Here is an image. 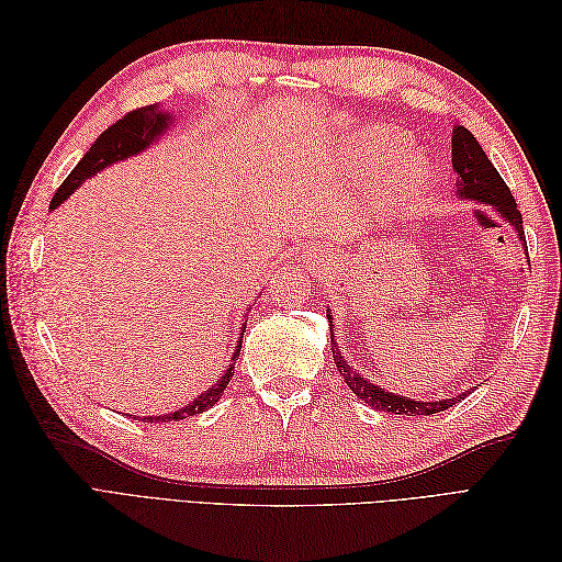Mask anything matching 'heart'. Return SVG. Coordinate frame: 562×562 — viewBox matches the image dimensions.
I'll list each match as a JSON object with an SVG mask.
<instances>
[{"label":"heart","mask_w":562,"mask_h":562,"mask_svg":"<svg viewBox=\"0 0 562 562\" xmlns=\"http://www.w3.org/2000/svg\"><path fill=\"white\" fill-rule=\"evenodd\" d=\"M405 147V138L394 131H363L345 147L342 164L351 173H372L382 166H389V176L396 184H407L422 171V161L407 151H397Z\"/></svg>","instance_id":"obj_1"}]
</instances>
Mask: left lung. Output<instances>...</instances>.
<instances>
[{
	"instance_id": "obj_1",
	"label": "left lung",
	"mask_w": 562,
	"mask_h": 562,
	"mask_svg": "<svg viewBox=\"0 0 562 562\" xmlns=\"http://www.w3.org/2000/svg\"><path fill=\"white\" fill-rule=\"evenodd\" d=\"M452 168L457 173V194L462 199H469V201H479V203H487V206H495L508 220V223L516 227L518 239L525 241L522 215L516 206V199H514L512 190H508L506 182L502 180L497 168L492 166V161L487 159L479 140H475L471 131H467L464 126L452 128ZM525 248H527V244H525ZM328 321L333 326L335 321L330 318V314H328ZM330 347H333V361L339 370V375H342V380L349 384V389L356 396L363 398L370 407H375V411L394 413V415H413V417L415 415H434V413H443L446 407H452L454 403H459L467 396V394H459V396L438 398V401H415L407 396L391 394V391H384L378 384L366 380L363 375H359V372H356L345 361V356L337 349L333 328H330Z\"/></svg>"
}]
</instances>
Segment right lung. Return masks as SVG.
Segmentation results:
<instances>
[{"mask_svg":"<svg viewBox=\"0 0 562 562\" xmlns=\"http://www.w3.org/2000/svg\"><path fill=\"white\" fill-rule=\"evenodd\" d=\"M173 122H176V116L171 112H164L159 105L138 108L119 119V122H114L110 128H105L98 135V140L91 145L87 155L81 157V161L72 168V173L63 180V184L56 190V196L50 199V211L60 206V203L70 196L83 180L93 178L98 171H103V168H108L110 164L124 161L133 155H140V151L147 149L151 145V140H157L159 135L168 128V124H173ZM244 333H246V328H241V337H244ZM239 351H241V339L232 353V363L225 370L223 380H217V384L209 386L190 405H184V407H180V411L168 413V415L143 417V422H155V424L157 422H180L184 417L206 413L211 405H215L220 401L223 391L227 389V384L234 375L232 372L234 363H236V359H239Z\"/></svg>","mask_w":562,"mask_h":562,"instance_id":"1","label":"right lung"}]
</instances>
